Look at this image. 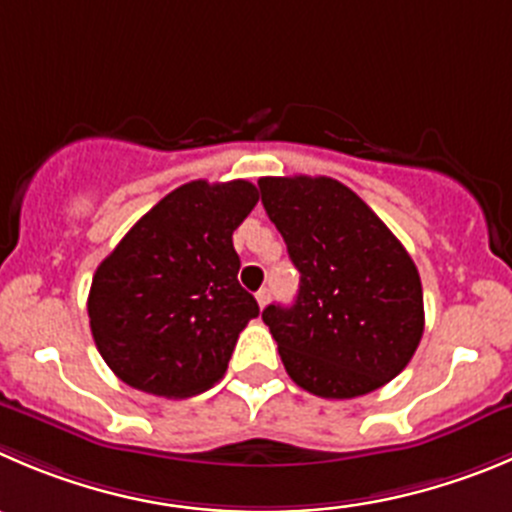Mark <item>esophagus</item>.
Masks as SVG:
<instances>
[{
  "mask_svg": "<svg viewBox=\"0 0 512 512\" xmlns=\"http://www.w3.org/2000/svg\"><path fill=\"white\" fill-rule=\"evenodd\" d=\"M269 289H259V291H256V301H259V306H261V309H264V306L266 304H269Z\"/></svg>",
  "mask_w": 512,
  "mask_h": 512,
  "instance_id": "1",
  "label": "esophagus"
}]
</instances>
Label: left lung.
I'll list each match as a JSON object with an SVG mask.
<instances>
[{"label": "left lung", "mask_w": 512, "mask_h": 512, "mask_svg": "<svg viewBox=\"0 0 512 512\" xmlns=\"http://www.w3.org/2000/svg\"><path fill=\"white\" fill-rule=\"evenodd\" d=\"M261 203L299 269L291 306L261 319L289 377L326 399L384 387L425 332L415 261L377 213L334 178H261Z\"/></svg>", "instance_id": "1"}]
</instances>
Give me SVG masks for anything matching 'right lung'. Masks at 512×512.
<instances>
[{
  "instance_id": "1",
  "label": "right lung",
  "mask_w": 512,
  "mask_h": 512,
  "mask_svg": "<svg viewBox=\"0 0 512 512\" xmlns=\"http://www.w3.org/2000/svg\"><path fill=\"white\" fill-rule=\"evenodd\" d=\"M259 203L248 180H191L155 203L97 266L87 314L105 364L158 397L206 392L226 374L259 304L238 284L233 231Z\"/></svg>"
}]
</instances>
